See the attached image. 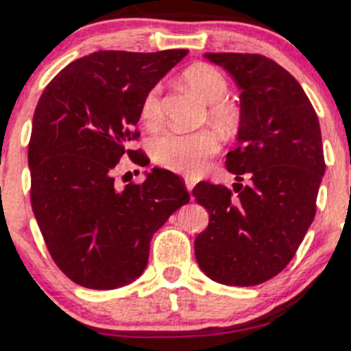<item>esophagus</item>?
<instances>
[{"instance_id":"34e87169","label":"esophagus","mask_w":351,"mask_h":351,"mask_svg":"<svg viewBox=\"0 0 351 351\" xmlns=\"http://www.w3.org/2000/svg\"><path fill=\"white\" fill-rule=\"evenodd\" d=\"M184 184H186V189L189 193H191L193 188H195V181H193V180H186V181H184Z\"/></svg>"}]
</instances>
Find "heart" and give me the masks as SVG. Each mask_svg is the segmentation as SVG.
<instances>
[{
	"instance_id": "b5f03b06",
	"label": "heart",
	"mask_w": 351,
	"mask_h": 351,
	"mask_svg": "<svg viewBox=\"0 0 351 351\" xmlns=\"http://www.w3.org/2000/svg\"><path fill=\"white\" fill-rule=\"evenodd\" d=\"M183 82L201 100L209 104L208 115L223 130H234L239 122L237 110L224 102L228 94V80L216 67L195 64L183 72ZM142 122L147 127H156L162 120V87L155 86L142 102ZM219 152V140L211 130L195 134L167 132L156 136L152 143V156L156 165L186 176H198L208 168L209 158Z\"/></svg>"
}]
</instances>
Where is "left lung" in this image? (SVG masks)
I'll return each instance as SVG.
<instances>
[{"label":"left lung","mask_w":351,"mask_h":351,"mask_svg":"<svg viewBox=\"0 0 351 351\" xmlns=\"http://www.w3.org/2000/svg\"><path fill=\"white\" fill-rule=\"evenodd\" d=\"M204 58L241 88L239 147L226 156L239 183L201 181L193 189L209 213L195 254L209 279L249 287L284 271L315 217L325 173L320 125L304 88L276 60L239 52Z\"/></svg>","instance_id":"obj_1"}]
</instances>
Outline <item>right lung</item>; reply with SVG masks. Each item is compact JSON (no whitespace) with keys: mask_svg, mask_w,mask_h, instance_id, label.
Segmentation results:
<instances>
[{"mask_svg":"<svg viewBox=\"0 0 351 351\" xmlns=\"http://www.w3.org/2000/svg\"><path fill=\"white\" fill-rule=\"evenodd\" d=\"M188 54L99 51L84 56L44 88L33 119L27 162L31 204L52 261L75 284L123 287L147 267L153 234L189 201L184 181L153 168L142 184H115L145 95Z\"/></svg>","mask_w":351,"mask_h":351,"instance_id":"1","label":"right lung"}]
</instances>
